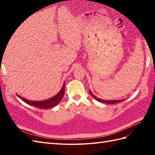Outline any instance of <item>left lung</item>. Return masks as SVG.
Listing matches in <instances>:
<instances>
[{
	"label": "left lung",
	"mask_w": 155,
	"mask_h": 155,
	"mask_svg": "<svg viewBox=\"0 0 155 155\" xmlns=\"http://www.w3.org/2000/svg\"><path fill=\"white\" fill-rule=\"evenodd\" d=\"M90 93L93 96V97L94 98V99H96L97 101L101 102V103H106V104H115V103H120L121 102H123L124 101H125L126 99H122V100H110V101H107V100H103V99H100V98H97L96 97L94 96V95L92 93V92L90 91Z\"/></svg>",
	"instance_id": "1"
}]
</instances>
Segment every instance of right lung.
I'll use <instances>...</instances> for the list:
<instances>
[{"label":"right lung","mask_w":155,"mask_h":155,"mask_svg":"<svg viewBox=\"0 0 155 155\" xmlns=\"http://www.w3.org/2000/svg\"><path fill=\"white\" fill-rule=\"evenodd\" d=\"M64 87H65V83H63L62 87L59 91V93L55 95L54 97L49 98L48 100L42 101H29L26 99V98L20 97L19 95L17 94L18 98H21L22 101H23L28 104H30L31 106H34L35 107H37L41 109H48V108H53L56 105H57L62 100V97H63L64 94Z\"/></svg>","instance_id":"right-lung-1"}]
</instances>
